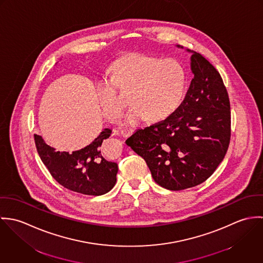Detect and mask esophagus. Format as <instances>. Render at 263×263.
I'll return each instance as SVG.
<instances>
[{
	"label": "esophagus",
	"instance_id": "obj_1",
	"mask_svg": "<svg viewBox=\"0 0 263 263\" xmlns=\"http://www.w3.org/2000/svg\"><path fill=\"white\" fill-rule=\"evenodd\" d=\"M133 129H122V130H120V136L121 137H123V138H126V137H128V136H130L132 134H133Z\"/></svg>",
	"mask_w": 263,
	"mask_h": 263
}]
</instances>
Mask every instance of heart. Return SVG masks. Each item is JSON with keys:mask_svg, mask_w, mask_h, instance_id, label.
<instances>
[{"mask_svg": "<svg viewBox=\"0 0 263 263\" xmlns=\"http://www.w3.org/2000/svg\"><path fill=\"white\" fill-rule=\"evenodd\" d=\"M110 78L96 82V94L104 116L118 118L125 100L118 91L129 92L132 107L123 114L122 124L133 125L147 117L158 121L169 117L182 102L186 72L175 59H161L146 53H132L110 67Z\"/></svg>", "mask_w": 263, "mask_h": 263, "instance_id": "1", "label": "heart"}]
</instances>
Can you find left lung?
<instances>
[{"instance_id": "1", "label": "left lung", "mask_w": 263, "mask_h": 263, "mask_svg": "<svg viewBox=\"0 0 263 263\" xmlns=\"http://www.w3.org/2000/svg\"><path fill=\"white\" fill-rule=\"evenodd\" d=\"M191 71L194 78L176 111L125 141L146 161L155 182L174 191L211 177L231 139L230 100L220 73L194 51Z\"/></svg>"}]
</instances>
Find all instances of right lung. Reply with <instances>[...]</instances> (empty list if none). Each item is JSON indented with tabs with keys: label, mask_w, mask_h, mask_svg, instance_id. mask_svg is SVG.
<instances>
[{
	"label": "right lung",
	"mask_w": 263,
	"mask_h": 263,
	"mask_svg": "<svg viewBox=\"0 0 263 263\" xmlns=\"http://www.w3.org/2000/svg\"><path fill=\"white\" fill-rule=\"evenodd\" d=\"M112 130L104 128L87 147L72 152L54 150L34 135L38 155L50 175L64 187L86 195H102L112 189L116 182L117 164L105 160L101 145Z\"/></svg>",
	"instance_id": "1"
}]
</instances>
